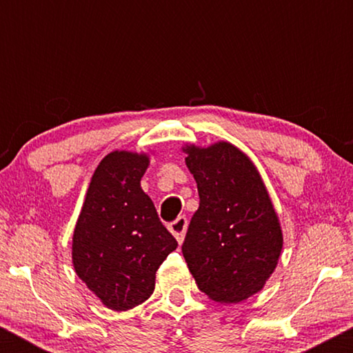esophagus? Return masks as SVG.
<instances>
[{
  "label": "esophagus",
  "instance_id": "esophagus-1",
  "mask_svg": "<svg viewBox=\"0 0 353 353\" xmlns=\"http://www.w3.org/2000/svg\"><path fill=\"white\" fill-rule=\"evenodd\" d=\"M188 224H189L188 219H185L184 216H179L176 221L169 224V230L174 234V237L177 239V242H179V244H182V241H184L185 230H188Z\"/></svg>",
  "mask_w": 353,
  "mask_h": 353
}]
</instances>
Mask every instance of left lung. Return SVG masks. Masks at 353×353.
Here are the masks:
<instances>
[{"label":"left lung","mask_w":353,"mask_h":353,"mask_svg":"<svg viewBox=\"0 0 353 353\" xmlns=\"http://www.w3.org/2000/svg\"><path fill=\"white\" fill-rule=\"evenodd\" d=\"M182 152L199 192V209L182 244L190 274L210 301H245L264 289L283 245L261 172L228 141L208 148L185 144Z\"/></svg>","instance_id":"1"}]
</instances>
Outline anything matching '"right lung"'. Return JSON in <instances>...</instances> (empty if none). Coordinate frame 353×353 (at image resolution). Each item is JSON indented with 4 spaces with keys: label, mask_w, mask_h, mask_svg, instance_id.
<instances>
[{
    "label": "right lung",
    "mask_w": 353,
    "mask_h": 353,
    "mask_svg": "<svg viewBox=\"0 0 353 353\" xmlns=\"http://www.w3.org/2000/svg\"><path fill=\"white\" fill-rule=\"evenodd\" d=\"M148 165V152H109L92 174L72 234L76 274L111 310L148 301L157 269L177 247L141 188Z\"/></svg>",
    "instance_id": "right-lung-1"
}]
</instances>
